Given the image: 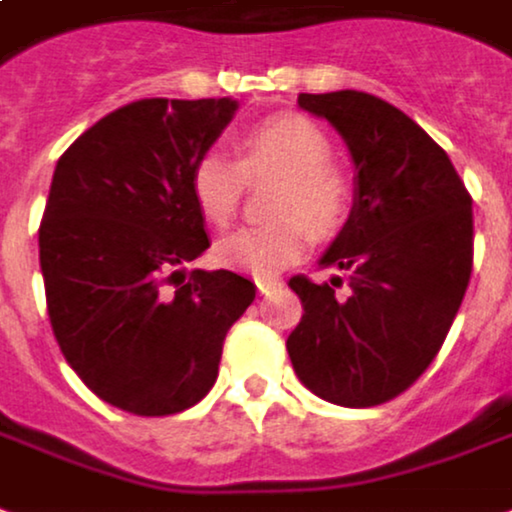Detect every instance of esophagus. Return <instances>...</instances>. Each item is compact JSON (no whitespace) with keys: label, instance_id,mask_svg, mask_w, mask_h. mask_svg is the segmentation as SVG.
<instances>
[{"label":"esophagus","instance_id":"1","mask_svg":"<svg viewBox=\"0 0 512 512\" xmlns=\"http://www.w3.org/2000/svg\"><path fill=\"white\" fill-rule=\"evenodd\" d=\"M278 286H281V283L272 281V278H256V289H259V294H272Z\"/></svg>","mask_w":512,"mask_h":512}]
</instances>
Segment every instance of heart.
I'll list each match as a JSON object with an SVG mask.
<instances>
[{
  "instance_id": "obj_1",
  "label": "heart",
  "mask_w": 512,
  "mask_h": 512,
  "mask_svg": "<svg viewBox=\"0 0 512 512\" xmlns=\"http://www.w3.org/2000/svg\"><path fill=\"white\" fill-rule=\"evenodd\" d=\"M333 144L316 122L283 114L248 130L240 160L207 152L193 163L190 193L212 226H229L240 207L245 179L275 177L270 215L275 220L223 237L215 245L220 264L272 278L300 259L316 237H330L352 212V177L335 166Z\"/></svg>"
}]
</instances>
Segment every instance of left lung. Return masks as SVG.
<instances>
[{
	"instance_id": "obj_1",
	"label": "left lung",
	"mask_w": 512,
	"mask_h": 512,
	"mask_svg": "<svg viewBox=\"0 0 512 512\" xmlns=\"http://www.w3.org/2000/svg\"><path fill=\"white\" fill-rule=\"evenodd\" d=\"M352 152L349 220L322 267L349 272L313 283L294 275L302 319L286 341L300 382L349 409L409 390L442 349L472 275V196L447 152L387 100L341 89L297 98Z\"/></svg>"
}]
</instances>
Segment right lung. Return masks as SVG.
Masks as SVG:
<instances>
[{
	"label": "right lung",
	"mask_w": 512,
	"mask_h": 512,
	"mask_svg": "<svg viewBox=\"0 0 512 512\" xmlns=\"http://www.w3.org/2000/svg\"><path fill=\"white\" fill-rule=\"evenodd\" d=\"M237 100L147 98L111 111L59 158L40 220L51 330L92 393L141 417L199 404L256 286L179 267L210 248L190 193Z\"/></svg>",
	"instance_id": "1"
}]
</instances>
